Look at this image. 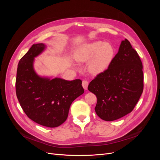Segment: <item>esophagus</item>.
Returning <instances> with one entry per match:
<instances>
[{
	"mask_svg": "<svg viewBox=\"0 0 160 160\" xmlns=\"http://www.w3.org/2000/svg\"><path fill=\"white\" fill-rule=\"evenodd\" d=\"M88 84H89V82H88L87 80H83V81L82 82V86H83V89H84L85 90L88 89Z\"/></svg>",
	"mask_w": 160,
	"mask_h": 160,
	"instance_id": "obj_1",
	"label": "esophagus"
}]
</instances>
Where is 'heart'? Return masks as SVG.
<instances>
[{"label": "heart", "instance_id": "1", "mask_svg": "<svg viewBox=\"0 0 160 160\" xmlns=\"http://www.w3.org/2000/svg\"><path fill=\"white\" fill-rule=\"evenodd\" d=\"M115 54L113 46L102 41H96L80 46L75 53L78 62L88 63L91 72L100 74L105 71L112 63Z\"/></svg>", "mask_w": 160, "mask_h": 160}]
</instances>
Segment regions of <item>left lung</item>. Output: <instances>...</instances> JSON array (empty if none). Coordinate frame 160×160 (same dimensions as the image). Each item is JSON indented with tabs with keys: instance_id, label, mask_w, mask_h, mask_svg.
<instances>
[{
	"instance_id": "1",
	"label": "left lung",
	"mask_w": 160,
	"mask_h": 160,
	"mask_svg": "<svg viewBox=\"0 0 160 160\" xmlns=\"http://www.w3.org/2000/svg\"><path fill=\"white\" fill-rule=\"evenodd\" d=\"M142 70L136 50L128 39L122 41L110 67L88 86V90L97 98L95 110L100 119L115 121L133 110L143 91Z\"/></svg>"
}]
</instances>
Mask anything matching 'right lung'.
<instances>
[{
  "instance_id": "obj_1",
  "label": "right lung",
  "mask_w": 160,
  "mask_h": 160,
  "mask_svg": "<svg viewBox=\"0 0 160 160\" xmlns=\"http://www.w3.org/2000/svg\"><path fill=\"white\" fill-rule=\"evenodd\" d=\"M43 43L33 44L21 59L17 71L16 95L20 105L31 120L54 128L68 117L74 100L84 92L80 79L41 77L33 69L34 58L44 51Z\"/></svg>"
}]
</instances>
